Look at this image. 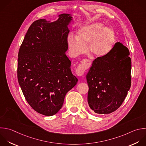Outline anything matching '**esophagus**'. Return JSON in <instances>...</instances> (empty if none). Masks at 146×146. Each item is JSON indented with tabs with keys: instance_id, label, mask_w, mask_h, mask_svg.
Returning a JSON list of instances; mask_svg holds the SVG:
<instances>
[{
	"instance_id": "1",
	"label": "esophagus",
	"mask_w": 146,
	"mask_h": 146,
	"mask_svg": "<svg viewBox=\"0 0 146 146\" xmlns=\"http://www.w3.org/2000/svg\"><path fill=\"white\" fill-rule=\"evenodd\" d=\"M88 64H89V62L88 60H84V61H83L82 63L80 64L78 66V68L76 69V75L79 76H82L84 75V71L87 68Z\"/></svg>"
}]
</instances>
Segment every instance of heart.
<instances>
[{
    "label": "heart",
    "mask_w": 146,
    "mask_h": 146,
    "mask_svg": "<svg viewBox=\"0 0 146 146\" xmlns=\"http://www.w3.org/2000/svg\"><path fill=\"white\" fill-rule=\"evenodd\" d=\"M100 23H94L84 26L76 33V38L72 35L68 36L70 49L74 55H78L86 50V44L90 53L100 58L107 55L112 46L115 34L108 27L102 28Z\"/></svg>",
    "instance_id": "obj_1"
}]
</instances>
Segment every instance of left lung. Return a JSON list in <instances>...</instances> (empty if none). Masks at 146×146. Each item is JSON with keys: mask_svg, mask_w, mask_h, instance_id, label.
I'll list each match as a JSON object with an SVG mask.
<instances>
[{"mask_svg": "<svg viewBox=\"0 0 146 146\" xmlns=\"http://www.w3.org/2000/svg\"><path fill=\"white\" fill-rule=\"evenodd\" d=\"M129 55L128 49L117 42L107 55L93 61L86 79L88 103L94 112L110 113L121 105L131 87Z\"/></svg>", "mask_w": 146, "mask_h": 146, "instance_id": "left-lung-1", "label": "left lung"}]
</instances>
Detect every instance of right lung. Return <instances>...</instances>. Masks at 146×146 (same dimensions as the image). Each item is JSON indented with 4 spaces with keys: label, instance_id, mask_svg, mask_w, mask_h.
I'll use <instances>...</instances> for the list:
<instances>
[{
    "label": "right lung",
    "instance_id": "right-lung-1",
    "mask_svg": "<svg viewBox=\"0 0 146 146\" xmlns=\"http://www.w3.org/2000/svg\"><path fill=\"white\" fill-rule=\"evenodd\" d=\"M72 15L62 14L51 22L41 19L29 27L20 47L18 79L30 106L46 116H52L63 106L66 94L78 80L66 56Z\"/></svg>",
    "mask_w": 146,
    "mask_h": 146
}]
</instances>
